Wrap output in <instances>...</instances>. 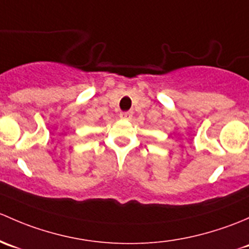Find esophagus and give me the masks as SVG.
I'll use <instances>...</instances> for the list:
<instances>
[{
    "label": "esophagus",
    "instance_id": "obj_1",
    "mask_svg": "<svg viewBox=\"0 0 249 249\" xmlns=\"http://www.w3.org/2000/svg\"><path fill=\"white\" fill-rule=\"evenodd\" d=\"M133 112L132 111H124L120 114V117H121L122 120H129L130 117H132Z\"/></svg>",
    "mask_w": 249,
    "mask_h": 249
}]
</instances>
